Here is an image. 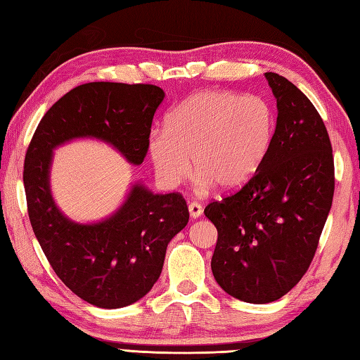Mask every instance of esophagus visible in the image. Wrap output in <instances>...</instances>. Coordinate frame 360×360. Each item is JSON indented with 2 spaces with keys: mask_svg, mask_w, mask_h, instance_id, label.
I'll use <instances>...</instances> for the list:
<instances>
[{
  "mask_svg": "<svg viewBox=\"0 0 360 360\" xmlns=\"http://www.w3.org/2000/svg\"><path fill=\"white\" fill-rule=\"evenodd\" d=\"M188 210H189V216L193 217V219L200 217V216H202V212H203L202 205H200V203H197V202H191V203H189V207H188Z\"/></svg>",
  "mask_w": 360,
  "mask_h": 360,
  "instance_id": "obj_1",
  "label": "esophagus"
}]
</instances>
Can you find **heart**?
<instances>
[{
    "instance_id": "b5f03b06",
    "label": "heart",
    "mask_w": 360,
    "mask_h": 360,
    "mask_svg": "<svg viewBox=\"0 0 360 360\" xmlns=\"http://www.w3.org/2000/svg\"><path fill=\"white\" fill-rule=\"evenodd\" d=\"M275 110L258 94L202 90L166 116L165 131H152L148 150L158 181L177 188L191 165L197 185L222 191L250 181L267 158L275 136Z\"/></svg>"
}]
</instances>
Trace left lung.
Returning <instances> with one entry per match:
<instances>
[{
  "instance_id": "obj_1",
  "label": "left lung",
  "mask_w": 360,
  "mask_h": 360,
  "mask_svg": "<svg viewBox=\"0 0 360 360\" xmlns=\"http://www.w3.org/2000/svg\"><path fill=\"white\" fill-rule=\"evenodd\" d=\"M266 79L278 108L269 155L244 188L205 208L217 229L212 275L229 295L253 304L280 300L302 280L334 195L323 120L288 79Z\"/></svg>"
}]
</instances>
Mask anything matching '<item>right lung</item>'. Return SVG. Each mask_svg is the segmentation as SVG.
<instances>
[{
	"instance_id": "obj_1",
	"label": "right lung",
	"mask_w": 360,
	"mask_h": 360,
	"mask_svg": "<svg viewBox=\"0 0 360 360\" xmlns=\"http://www.w3.org/2000/svg\"><path fill=\"white\" fill-rule=\"evenodd\" d=\"M163 99L165 91L148 84L79 85L45 113L26 152L23 181L35 238L63 284L104 309L129 306L153 288L167 244L188 224L186 202L181 194H153L136 181L108 217L75 222L51 193L54 150L72 139L91 138L141 165Z\"/></svg>"
}]
</instances>
